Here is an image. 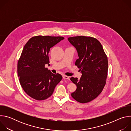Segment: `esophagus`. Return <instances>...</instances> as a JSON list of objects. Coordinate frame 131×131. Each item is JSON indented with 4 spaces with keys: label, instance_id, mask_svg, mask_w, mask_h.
<instances>
[{
    "label": "esophagus",
    "instance_id": "34e87169",
    "mask_svg": "<svg viewBox=\"0 0 131 131\" xmlns=\"http://www.w3.org/2000/svg\"><path fill=\"white\" fill-rule=\"evenodd\" d=\"M63 78L64 79H66V80H69V77L68 76H63Z\"/></svg>",
    "mask_w": 131,
    "mask_h": 131
}]
</instances>
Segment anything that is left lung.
I'll return each mask as SVG.
<instances>
[{
	"mask_svg": "<svg viewBox=\"0 0 131 131\" xmlns=\"http://www.w3.org/2000/svg\"><path fill=\"white\" fill-rule=\"evenodd\" d=\"M68 40L77 50L79 59L75 65L82 73L80 80L70 78L77 85L71 96L79 103H88L97 97L105 85L107 58L101 43L95 38L80 36L69 37Z\"/></svg>",
	"mask_w": 131,
	"mask_h": 131,
	"instance_id": "1",
	"label": "left lung"
}]
</instances>
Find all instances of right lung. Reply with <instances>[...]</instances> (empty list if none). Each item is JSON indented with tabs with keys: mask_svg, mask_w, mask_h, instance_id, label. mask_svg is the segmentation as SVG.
<instances>
[{
	"mask_svg": "<svg viewBox=\"0 0 131 131\" xmlns=\"http://www.w3.org/2000/svg\"><path fill=\"white\" fill-rule=\"evenodd\" d=\"M64 39L63 37L37 36L24 46L17 63V75L24 91L32 99L41 101L50 97L61 81V74L52 73L45 65H50V48Z\"/></svg>",
	"mask_w": 131,
	"mask_h": 131,
	"instance_id": "add662e5",
	"label": "right lung"
}]
</instances>
